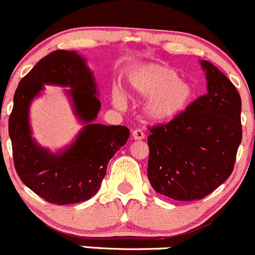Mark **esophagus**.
Returning <instances> with one entry per match:
<instances>
[{
  "label": "esophagus",
  "mask_w": 255,
  "mask_h": 255,
  "mask_svg": "<svg viewBox=\"0 0 255 255\" xmlns=\"http://www.w3.org/2000/svg\"><path fill=\"white\" fill-rule=\"evenodd\" d=\"M132 138L133 140H143L145 138V133L140 128H136V130L132 131Z\"/></svg>",
  "instance_id": "34e87169"
}]
</instances>
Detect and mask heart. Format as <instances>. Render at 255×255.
Wrapping results in <instances>:
<instances>
[{
	"instance_id": "obj_1",
	"label": "heart",
	"mask_w": 255,
	"mask_h": 255,
	"mask_svg": "<svg viewBox=\"0 0 255 255\" xmlns=\"http://www.w3.org/2000/svg\"><path fill=\"white\" fill-rule=\"evenodd\" d=\"M132 94L148 98L143 106V117L147 122L167 123L185 112L194 97L193 86L179 80L174 70L168 66L149 64L138 69L130 78ZM113 103L118 108L125 104L123 94L113 93Z\"/></svg>"
}]
</instances>
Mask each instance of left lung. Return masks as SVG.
Segmentation results:
<instances>
[{"label":"left lung","instance_id":"1","mask_svg":"<svg viewBox=\"0 0 255 255\" xmlns=\"http://www.w3.org/2000/svg\"><path fill=\"white\" fill-rule=\"evenodd\" d=\"M207 93L167 124L148 128L147 175L157 193L200 200L227 179L242 141L240 93L211 62L200 61Z\"/></svg>","mask_w":255,"mask_h":255}]
</instances>
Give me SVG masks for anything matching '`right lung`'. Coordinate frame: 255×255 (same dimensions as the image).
<instances>
[{
    "label": "right lung",
    "instance_id": "add662e5",
    "mask_svg": "<svg viewBox=\"0 0 255 255\" xmlns=\"http://www.w3.org/2000/svg\"><path fill=\"white\" fill-rule=\"evenodd\" d=\"M44 84L70 87L75 114L85 124L75 142L52 154L31 137L29 107ZM93 72L76 51L55 50L20 80L8 120L14 168L20 180L36 195L55 205L82 203L96 195L107 167L127 143L130 130L120 125L94 124L101 101Z\"/></svg>",
    "mask_w": 255,
    "mask_h": 255
}]
</instances>
